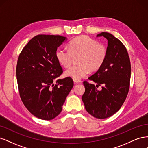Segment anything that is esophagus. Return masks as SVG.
<instances>
[{"label":"esophagus","mask_w":148,"mask_h":148,"mask_svg":"<svg viewBox=\"0 0 148 148\" xmlns=\"http://www.w3.org/2000/svg\"><path fill=\"white\" fill-rule=\"evenodd\" d=\"M82 82L79 79H74V83L75 84H77V83H81Z\"/></svg>","instance_id":"esophagus-1"}]
</instances>
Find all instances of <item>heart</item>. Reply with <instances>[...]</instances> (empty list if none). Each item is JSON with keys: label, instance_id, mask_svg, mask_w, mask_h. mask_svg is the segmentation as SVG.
Returning a JSON list of instances; mask_svg holds the SVG:
<instances>
[{"label": "heart", "instance_id": "heart-1", "mask_svg": "<svg viewBox=\"0 0 148 148\" xmlns=\"http://www.w3.org/2000/svg\"><path fill=\"white\" fill-rule=\"evenodd\" d=\"M107 54V49L104 45L87 36L74 38L69 43V50L59 47L55 53L58 62L64 67L70 66L74 58L78 57L79 64L71 66L65 71V76L73 79L83 78L90 70H99L104 63Z\"/></svg>", "mask_w": 148, "mask_h": 148}]
</instances>
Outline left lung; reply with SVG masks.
<instances>
[{
	"label": "left lung",
	"instance_id": "8db88e82",
	"mask_svg": "<svg viewBox=\"0 0 148 148\" xmlns=\"http://www.w3.org/2000/svg\"><path fill=\"white\" fill-rule=\"evenodd\" d=\"M97 36H104L108 41L107 54L101 68L88 78L96 86L83 82L85 92L82 101L89 114L104 119L117 112L126 99L130 88L131 64L127 49L119 39L106 32ZM99 86H102L101 91L97 90Z\"/></svg>",
	"mask_w": 148,
	"mask_h": 148
}]
</instances>
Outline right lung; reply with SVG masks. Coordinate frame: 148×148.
Masks as SVG:
<instances>
[{"mask_svg": "<svg viewBox=\"0 0 148 148\" xmlns=\"http://www.w3.org/2000/svg\"><path fill=\"white\" fill-rule=\"evenodd\" d=\"M65 39L60 35L36 36L18 59L16 74L20 98L29 112L40 119L56 117L73 86L70 77L58 79L63 69L55 53Z\"/></svg>", "mask_w": 148, "mask_h": 148, "instance_id": "add662e5", "label": "right lung"}]
</instances>
